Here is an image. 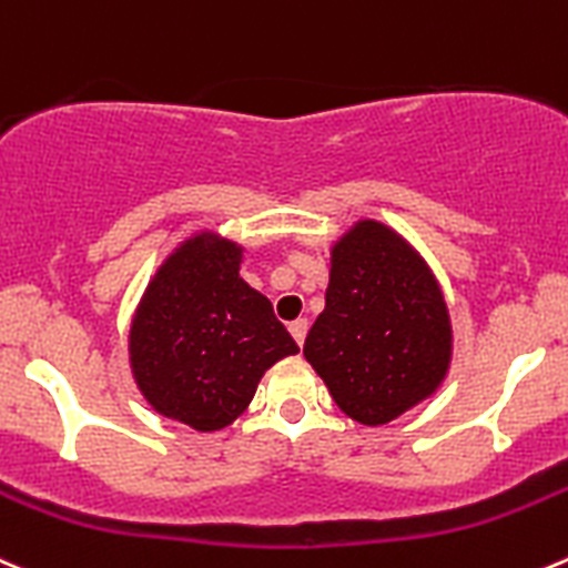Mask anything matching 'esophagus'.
I'll list each match as a JSON object with an SVG mask.
<instances>
[{
	"instance_id": "obj_1",
	"label": "esophagus",
	"mask_w": 568,
	"mask_h": 568,
	"mask_svg": "<svg viewBox=\"0 0 568 568\" xmlns=\"http://www.w3.org/2000/svg\"><path fill=\"white\" fill-rule=\"evenodd\" d=\"M288 329H291V335H294V341L296 344H305V335H307V318H296V322H291L288 324Z\"/></svg>"
}]
</instances>
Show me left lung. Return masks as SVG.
<instances>
[{
    "label": "left lung",
    "instance_id": "obj_1",
    "mask_svg": "<svg viewBox=\"0 0 568 568\" xmlns=\"http://www.w3.org/2000/svg\"><path fill=\"white\" fill-rule=\"evenodd\" d=\"M302 352L346 416L388 424L447 377V302L402 235L363 219L333 246L324 311Z\"/></svg>",
    "mask_w": 568,
    "mask_h": 568
}]
</instances>
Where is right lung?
Masks as SVG:
<instances>
[{
    "label": "right lung",
    "mask_w": 568,
    "mask_h": 568,
    "mask_svg": "<svg viewBox=\"0 0 568 568\" xmlns=\"http://www.w3.org/2000/svg\"><path fill=\"white\" fill-rule=\"evenodd\" d=\"M239 268V244L194 235L158 268L132 318L138 388L158 413L200 433L233 424L263 372L300 352L272 302Z\"/></svg>",
    "instance_id": "right-lung-1"
}]
</instances>
